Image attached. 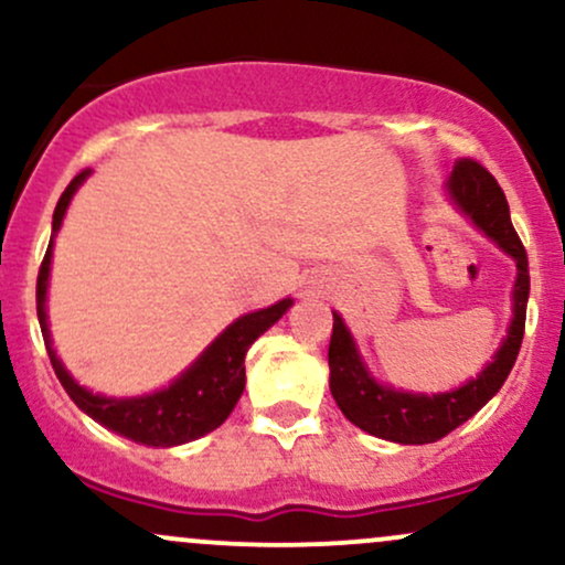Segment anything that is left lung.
<instances>
[{
    "label": "left lung",
    "mask_w": 565,
    "mask_h": 565,
    "mask_svg": "<svg viewBox=\"0 0 565 565\" xmlns=\"http://www.w3.org/2000/svg\"><path fill=\"white\" fill-rule=\"evenodd\" d=\"M446 188L454 204L476 223V228H481L499 249H504L515 260L518 278L512 289V321L494 361L486 364L476 380L465 382L451 393L425 395L380 385L361 361L348 327L334 313L332 340H329V387H332L337 406L355 427L393 444H436L438 438L449 436L454 427L468 423L504 385L521 350L523 329H526L529 257L512 228L504 191L494 174L472 159H459L454 164Z\"/></svg>",
    "instance_id": "1"
}]
</instances>
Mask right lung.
Masks as SVG:
<instances>
[{"instance_id": "right-lung-1", "label": "right lung", "mask_w": 565, "mask_h": 565, "mask_svg": "<svg viewBox=\"0 0 565 565\" xmlns=\"http://www.w3.org/2000/svg\"><path fill=\"white\" fill-rule=\"evenodd\" d=\"M87 174L89 170L76 174L66 191H63L61 201H57L53 215V236L61 231L71 196H74L76 188L84 183ZM50 260H53V238H50V246L47 252H44L42 268H39L36 278V316L57 380L66 387L71 401H74L84 414H89L95 423H100L103 427H108V430L135 440V444L161 446V449L196 440L228 419L233 406H236V401L242 398L244 393L246 350H249L252 342H255L265 329L274 327V323L291 308V302H295L287 297V300L270 305V308L255 310V313H246L242 319L233 321L231 327L225 329V332L220 334L196 361H193L191 369H185V372L180 374L170 387H164V391L140 395V398H106V395L89 393L87 387H82L79 382L63 369L61 361H57L47 329V310H44Z\"/></svg>"}]
</instances>
